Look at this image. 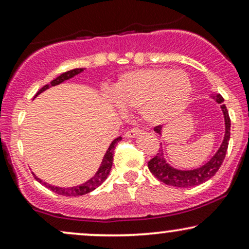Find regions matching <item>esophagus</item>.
Instances as JSON below:
<instances>
[{"mask_svg": "<svg viewBox=\"0 0 249 249\" xmlns=\"http://www.w3.org/2000/svg\"><path fill=\"white\" fill-rule=\"evenodd\" d=\"M142 131L139 130V128H131V130H127L126 132H125L124 137L125 138H136V137H138L139 134H141Z\"/></svg>", "mask_w": 249, "mask_h": 249, "instance_id": "obj_1", "label": "esophagus"}]
</instances>
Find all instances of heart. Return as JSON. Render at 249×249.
Instances as JSON below:
<instances>
[{
  "label": "heart",
  "mask_w": 249,
  "mask_h": 249,
  "mask_svg": "<svg viewBox=\"0 0 249 249\" xmlns=\"http://www.w3.org/2000/svg\"><path fill=\"white\" fill-rule=\"evenodd\" d=\"M192 93L186 72L162 68L123 73L112 88V98L124 108H139L145 122L153 125L181 115Z\"/></svg>",
  "instance_id": "b5f03b06"
}]
</instances>
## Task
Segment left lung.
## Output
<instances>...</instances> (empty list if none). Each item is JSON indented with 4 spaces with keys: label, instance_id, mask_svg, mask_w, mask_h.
I'll return each instance as SVG.
<instances>
[{
    "label": "left lung",
    "instance_id": "left-lung-1",
    "mask_svg": "<svg viewBox=\"0 0 249 249\" xmlns=\"http://www.w3.org/2000/svg\"><path fill=\"white\" fill-rule=\"evenodd\" d=\"M212 98L218 104H220V107H221L222 115H224L225 119V136L221 145H220V147L218 148L215 154H214L206 164L198 168H193V170H178V168L171 166L166 161V159H165L164 148L160 146L159 152L148 161L147 166L148 170L151 171V173L157 179L164 182V184L182 188L198 186V185L212 178L214 174L218 172L220 166H221L222 161H224L226 157V152H227L228 142H230L231 138V119L230 116H228L227 107L224 104L222 96L220 93H214V95H212ZM161 130L162 127L160 125L154 127V131L159 134H161Z\"/></svg>",
    "mask_w": 249,
    "mask_h": 249
}]
</instances>
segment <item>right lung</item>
I'll use <instances>...</instances> for the list:
<instances>
[{"mask_svg":"<svg viewBox=\"0 0 249 249\" xmlns=\"http://www.w3.org/2000/svg\"><path fill=\"white\" fill-rule=\"evenodd\" d=\"M84 71V68H79V69H72L70 71H67V72L62 73V75H59L58 77H56L53 81H51L49 84L44 85L41 90L38 91V92L36 93L35 97L34 98H36L37 96L39 95V93H42L43 91L48 90V89L51 88V87H55V85H58L61 84V83L68 81V79L72 78V77H75L78 75V73H81ZM122 141V137H118V138H116L115 141L110 144V146H108L107 153L104 154V157H103V160H102V164L101 166H99L98 171L95 173V176L92 177L91 179H89L88 181L83 182L81 185H77V186H73V187H58V186H53V185L48 184V182L43 181L39 178H37L35 176V179L37 180L38 182H41L42 185H44L45 187L49 188L50 191H53V192H55L57 194H61V196H83V194H88L90 193L91 191L96 190L97 187L101 186L103 182L107 180V178L108 177V174H110V171H111V167H112V161H113V152H115V148H116V145L118 144V142Z\"/></svg>","mask_w":249,"mask_h":249,"instance_id":"right-lung-1","label":"right lung"}]
</instances>
